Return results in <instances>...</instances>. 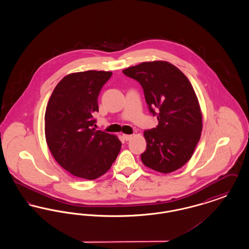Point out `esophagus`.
<instances>
[{"label": "esophagus", "instance_id": "obj_1", "mask_svg": "<svg viewBox=\"0 0 249 249\" xmlns=\"http://www.w3.org/2000/svg\"><path fill=\"white\" fill-rule=\"evenodd\" d=\"M132 136H133V135H131V134H123V138H124L126 141L130 140V139L132 138Z\"/></svg>", "mask_w": 249, "mask_h": 249}]
</instances>
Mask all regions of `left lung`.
Wrapping results in <instances>:
<instances>
[{
	"mask_svg": "<svg viewBox=\"0 0 249 249\" xmlns=\"http://www.w3.org/2000/svg\"><path fill=\"white\" fill-rule=\"evenodd\" d=\"M123 73L141 84L150 112L158 115L157 128L143 131L142 163L162 174L177 171L190 160L201 138L202 115L192 85L165 60L142 62Z\"/></svg>",
	"mask_w": 249,
	"mask_h": 249,
	"instance_id": "1",
	"label": "left lung"
}]
</instances>
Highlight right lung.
<instances>
[{"label": "right lung", "mask_w": 249, "mask_h": 249, "mask_svg": "<svg viewBox=\"0 0 249 249\" xmlns=\"http://www.w3.org/2000/svg\"><path fill=\"white\" fill-rule=\"evenodd\" d=\"M112 71H86L65 75L49 98L45 134L56 161L76 178L105 175L121 148L117 135L96 130L98 96Z\"/></svg>", "instance_id": "obj_1"}]
</instances>
